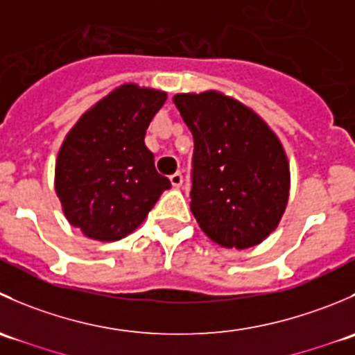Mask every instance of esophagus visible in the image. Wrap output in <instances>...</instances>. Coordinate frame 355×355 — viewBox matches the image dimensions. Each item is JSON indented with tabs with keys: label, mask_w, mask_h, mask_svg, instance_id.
<instances>
[{
	"label": "esophagus",
	"mask_w": 355,
	"mask_h": 355,
	"mask_svg": "<svg viewBox=\"0 0 355 355\" xmlns=\"http://www.w3.org/2000/svg\"><path fill=\"white\" fill-rule=\"evenodd\" d=\"M170 182H171V185H173V187L178 189L182 184H184V177H182V173H178V171H177V173L171 175Z\"/></svg>",
	"instance_id": "obj_1"
}]
</instances>
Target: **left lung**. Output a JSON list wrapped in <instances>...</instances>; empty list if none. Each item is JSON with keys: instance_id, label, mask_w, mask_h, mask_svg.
Listing matches in <instances>:
<instances>
[{"instance_id": "left-lung-1", "label": "left lung", "mask_w": 355, "mask_h": 355, "mask_svg": "<svg viewBox=\"0 0 355 355\" xmlns=\"http://www.w3.org/2000/svg\"><path fill=\"white\" fill-rule=\"evenodd\" d=\"M173 103L194 137L191 211L200 230L227 249L261 244L288 202L290 168L278 135L220 91L182 92Z\"/></svg>"}]
</instances>
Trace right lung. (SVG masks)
Returning a JSON list of instances; mask_svg holds the SVG:
<instances>
[{
  "mask_svg": "<svg viewBox=\"0 0 355 355\" xmlns=\"http://www.w3.org/2000/svg\"><path fill=\"white\" fill-rule=\"evenodd\" d=\"M166 98L164 91L121 84L67 134L56 157L55 191L68 223L87 239L127 237L171 187L144 142Z\"/></svg>",
  "mask_w": 355,
  "mask_h": 355,
  "instance_id": "obj_1",
  "label": "right lung"
}]
</instances>
